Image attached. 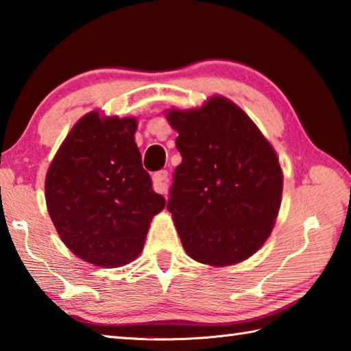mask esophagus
I'll list each match as a JSON object with an SVG mask.
<instances>
[{
	"label": "esophagus",
	"mask_w": 351,
	"mask_h": 351,
	"mask_svg": "<svg viewBox=\"0 0 351 351\" xmlns=\"http://www.w3.org/2000/svg\"><path fill=\"white\" fill-rule=\"evenodd\" d=\"M154 189L158 193L165 195L169 190V173L167 170H159L154 175Z\"/></svg>",
	"instance_id": "1"
}]
</instances>
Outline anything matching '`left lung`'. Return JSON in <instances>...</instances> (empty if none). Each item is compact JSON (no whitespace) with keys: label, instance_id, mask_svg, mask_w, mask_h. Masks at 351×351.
<instances>
[{"label":"left lung","instance_id":"obj_1","mask_svg":"<svg viewBox=\"0 0 351 351\" xmlns=\"http://www.w3.org/2000/svg\"><path fill=\"white\" fill-rule=\"evenodd\" d=\"M182 162L167 210L190 258L216 267L259 250L281 206L282 171L270 143L232 101L213 97L201 109L171 110Z\"/></svg>","mask_w":351,"mask_h":351}]
</instances>
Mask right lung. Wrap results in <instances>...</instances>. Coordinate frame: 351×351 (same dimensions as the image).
Masks as SVG:
<instances>
[{
	"instance_id": "1",
	"label": "right lung",
	"mask_w": 351,
	"mask_h": 351,
	"mask_svg": "<svg viewBox=\"0 0 351 351\" xmlns=\"http://www.w3.org/2000/svg\"><path fill=\"white\" fill-rule=\"evenodd\" d=\"M133 118L87 113L75 124L46 176L49 215L76 256L119 267L141 253L152 218L165 206L152 189Z\"/></svg>"
}]
</instances>
